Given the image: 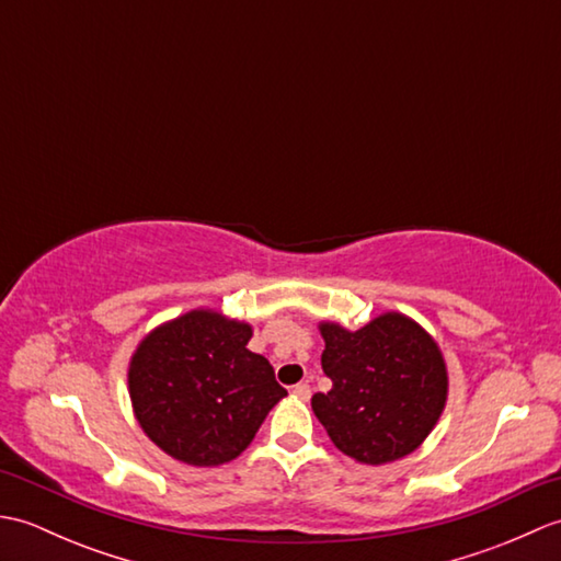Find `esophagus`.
Listing matches in <instances>:
<instances>
[{"label":"esophagus","mask_w":561,"mask_h":561,"mask_svg":"<svg viewBox=\"0 0 561 561\" xmlns=\"http://www.w3.org/2000/svg\"><path fill=\"white\" fill-rule=\"evenodd\" d=\"M291 392H294V396L299 398V400H308V398H311V386H308V383H296V386L291 388Z\"/></svg>","instance_id":"obj_1"}]
</instances>
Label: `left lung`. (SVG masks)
<instances>
[{"mask_svg": "<svg viewBox=\"0 0 561 561\" xmlns=\"http://www.w3.org/2000/svg\"><path fill=\"white\" fill-rule=\"evenodd\" d=\"M332 380L311 408L344 456L383 465L410 456L446 408L448 374L438 344L402 313H383L359 330L320 323Z\"/></svg>", "mask_w": 561, "mask_h": 561, "instance_id": "8db88e82", "label": "left lung"}]
</instances>
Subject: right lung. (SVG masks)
I'll return each instance as SVG.
<instances>
[{
	"label": "right lung",
	"instance_id": "obj_1",
	"mask_svg": "<svg viewBox=\"0 0 561 561\" xmlns=\"http://www.w3.org/2000/svg\"><path fill=\"white\" fill-rule=\"evenodd\" d=\"M253 328L197 308L139 342L127 371L139 426L171 458L214 468L241 456L284 390L245 344Z\"/></svg>",
	"mask_w": 561,
	"mask_h": 561
}]
</instances>
